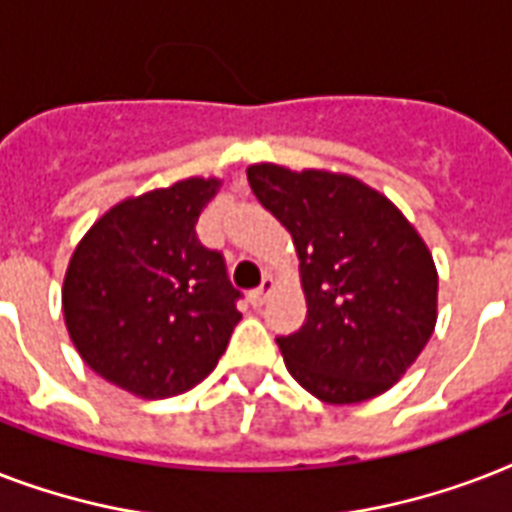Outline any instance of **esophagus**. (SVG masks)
<instances>
[{
  "label": "esophagus",
  "instance_id": "esophagus-1",
  "mask_svg": "<svg viewBox=\"0 0 512 512\" xmlns=\"http://www.w3.org/2000/svg\"><path fill=\"white\" fill-rule=\"evenodd\" d=\"M271 292H273V279H268V276H265L263 284H260V287L252 292V303L263 305L265 300H268V295H271Z\"/></svg>",
  "mask_w": 512,
  "mask_h": 512
}]
</instances>
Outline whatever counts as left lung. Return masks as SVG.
<instances>
[{"label": "left lung", "instance_id": "obj_1", "mask_svg": "<svg viewBox=\"0 0 512 512\" xmlns=\"http://www.w3.org/2000/svg\"><path fill=\"white\" fill-rule=\"evenodd\" d=\"M247 180L300 260L305 324L276 340L289 374L324 404L393 388L436 329L438 271L425 239L385 193L345 172L260 162Z\"/></svg>", "mask_w": 512, "mask_h": 512}]
</instances>
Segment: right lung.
<instances>
[{"mask_svg":"<svg viewBox=\"0 0 512 512\" xmlns=\"http://www.w3.org/2000/svg\"><path fill=\"white\" fill-rule=\"evenodd\" d=\"M220 185L193 175L122 199L68 260V337L92 372L132 396L170 398L199 385L239 324L223 257L196 239Z\"/></svg>","mask_w":512,"mask_h":512,"instance_id":"1","label":"right lung"}]
</instances>
